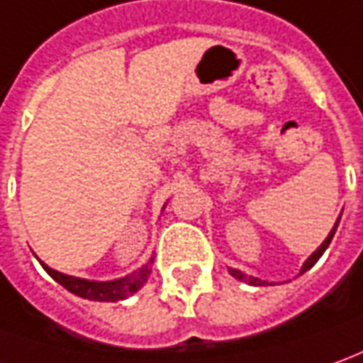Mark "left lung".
Returning <instances> with one entry per match:
<instances>
[{
    "label": "left lung",
    "mask_w": 363,
    "mask_h": 363,
    "mask_svg": "<svg viewBox=\"0 0 363 363\" xmlns=\"http://www.w3.org/2000/svg\"><path fill=\"white\" fill-rule=\"evenodd\" d=\"M340 217H342V213H340ZM340 217H338V219H336V223H334V227H332V231H330V233H328V237H326V239L322 241V245H320L318 249H316V251H314V253H312L311 257H308V259L304 261V264H302V267H301V272H298V274H304V272L308 271V269H312V267L316 264V261H318L320 257L324 255V251L328 249L330 241H332V237H334V233H336V229H338ZM227 269H229V274H231V277H235L237 281L247 282V284H253V286H269V284H272V282L261 281V279H257V277H251V274H245V272L239 271V269H231V267H227Z\"/></svg>",
    "instance_id": "left-lung-1"
}]
</instances>
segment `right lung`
<instances>
[{
	"instance_id": "obj_1",
	"label": "right lung",
	"mask_w": 363,
	"mask_h": 363,
	"mask_svg": "<svg viewBox=\"0 0 363 363\" xmlns=\"http://www.w3.org/2000/svg\"><path fill=\"white\" fill-rule=\"evenodd\" d=\"M39 262L45 271L49 272V277H52L61 286H65L67 291L77 296L96 302H118L132 296L134 292H138L146 284L150 272H152L154 257H150V261L142 264L138 271L130 272L122 279H114V281H89V279H81V277H71V274H65V272L47 267L43 261Z\"/></svg>"
}]
</instances>
